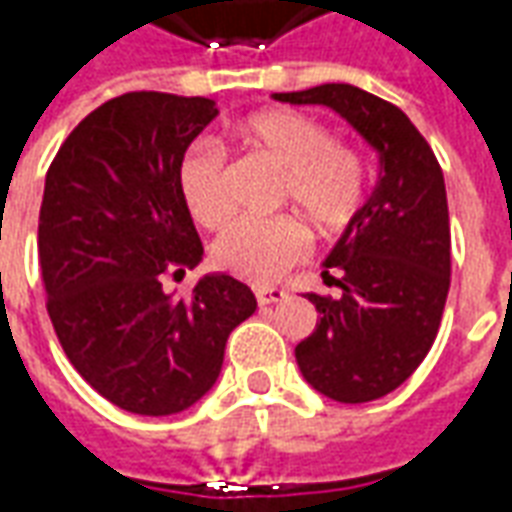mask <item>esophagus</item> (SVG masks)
<instances>
[{
	"label": "esophagus",
	"mask_w": 512,
	"mask_h": 512,
	"mask_svg": "<svg viewBox=\"0 0 512 512\" xmlns=\"http://www.w3.org/2000/svg\"><path fill=\"white\" fill-rule=\"evenodd\" d=\"M255 299L260 307H268V304H277V301L288 299V293L282 288H255Z\"/></svg>",
	"instance_id": "esophagus-1"
}]
</instances>
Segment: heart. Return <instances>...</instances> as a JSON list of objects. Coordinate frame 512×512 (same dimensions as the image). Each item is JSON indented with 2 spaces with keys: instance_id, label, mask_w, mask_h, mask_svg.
<instances>
[{
  "instance_id": "b5f03b06",
  "label": "heart",
  "mask_w": 512,
  "mask_h": 512,
  "mask_svg": "<svg viewBox=\"0 0 512 512\" xmlns=\"http://www.w3.org/2000/svg\"><path fill=\"white\" fill-rule=\"evenodd\" d=\"M235 142L279 172V202L293 205L312 230H343L365 200V164L354 147L334 142L332 131L296 109H266L233 128ZM180 200L205 230L222 227L233 205L227 197L224 158L211 145H191L178 164ZM310 249L307 230L290 216L244 219L213 246V263L246 282L268 285Z\"/></svg>"
}]
</instances>
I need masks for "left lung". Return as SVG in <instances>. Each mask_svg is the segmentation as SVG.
<instances>
[{"label":"left lung","mask_w":512,"mask_h":512,"mask_svg":"<svg viewBox=\"0 0 512 512\" xmlns=\"http://www.w3.org/2000/svg\"><path fill=\"white\" fill-rule=\"evenodd\" d=\"M274 98L329 106L376 147V189L323 263V282L340 296L307 293L318 323L296 345V362L307 384L337 403L378 400L422 365L439 334L450 290L444 175L414 123L354 84Z\"/></svg>","instance_id":"1"}]
</instances>
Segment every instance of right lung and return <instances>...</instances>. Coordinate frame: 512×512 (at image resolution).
<instances>
[{"instance_id": "obj_1", "label": "right lung", "mask_w": 512, "mask_h": 512, "mask_svg": "<svg viewBox=\"0 0 512 512\" xmlns=\"http://www.w3.org/2000/svg\"><path fill=\"white\" fill-rule=\"evenodd\" d=\"M216 115L211 98L120 95L73 128L46 172L38 257L57 340L98 395L142 417L194 406L257 310L227 274L202 277L189 299L161 288L202 260L178 164Z\"/></svg>"}]
</instances>
